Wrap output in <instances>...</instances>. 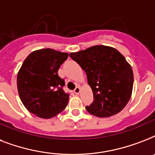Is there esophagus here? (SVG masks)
Returning <instances> with one entry per match:
<instances>
[{
	"instance_id": "34e87169",
	"label": "esophagus",
	"mask_w": 155,
	"mask_h": 155,
	"mask_svg": "<svg viewBox=\"0 0 155 155\" xmlns=\"http://www.w3.org/2000/svg\"><path fill=\"white\" fill-rule=\"evenodd\" d=\"M74 92H75V94H80V87H76L75 88V90H74Z\"/></svg>"
}]
</instances>
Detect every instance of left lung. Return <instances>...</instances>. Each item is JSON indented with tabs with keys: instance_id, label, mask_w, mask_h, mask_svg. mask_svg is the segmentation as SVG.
I'll return each mask as SVG.
<instances>
[{
	"instance_id": "8db88e82",
	"label": "left lung",
	"mask_w": 155,
	"mask_h": 155,
	"mask_svg": "<svg viewBox=\"0 0 155 155\" xmlns=\"http://www.w3.org/2000/svg\"><path fill=\"white\" fill-rule=\"evenodd\" d=\"M71 58L84 70L94 101L86 109L98 117L120 113L132 95L134 73L131 66L117 50L97 45L70 53Z\"/></svg>"
}]
</instances>
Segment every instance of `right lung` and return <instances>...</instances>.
Listing matches in <instances>:
<instances>
[{
    "label": "right lung",
    "mask_w": 155,
    "mask_h": 155,
    "mask_svg": "<svg viewBox=\"0 0 155 155\" xmlns=\"http://www.w3.org/2000/svg\"><path fill=\"white\" fill-rule=\"evenodd\" d=\"M68 57V53L50 48L37 50L26 57L18 71L17 86L21 101L38 117H54L68 105L69 94L63 90L65 83L58 75Z\"/></svg>",
    "instance_id": "obj_1"
}]
</instances>
